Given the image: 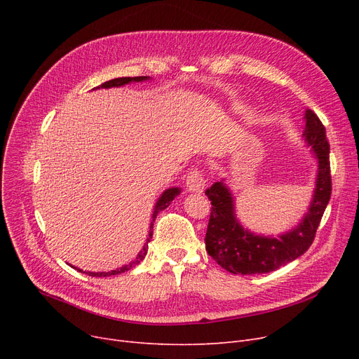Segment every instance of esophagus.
<instances>
[{
  "label": "esophagus",
  "mask_w": 359,
  "mask_h": 359,
  "mask_svg": "<svg viewBox=\"0 0 359 359\" xmlns=\"http://www.w3.org/2000/svg\"><path fill=\"white\" fill-rule=\"evenodd\" d=\"M205 184H206V179L202 170L199 168H192L191 173L187 175L186 177V187L189 189L191 192H196L201 194L205 189Z\"/></svg>",
  "instance_id": "obj_1"
}]
</instances>
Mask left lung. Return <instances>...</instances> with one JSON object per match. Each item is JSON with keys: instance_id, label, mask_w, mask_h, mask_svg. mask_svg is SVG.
<instances>
[{"instance_id": "left-lung-1", "label": "left lung", "mask_w": 359, "mask_h": 359, "mask_svg": "<svg viewBox=\"0 0 359 359\" xmlns=\"http://www.w3.org/2000/svg\"><path fill=\"white\" fill-rule=\"evenodd\" d=\"M304 119L303 135L318 160V173L310 210L297 229L279 238L255 236L238 224L227 186L215 182L205 191L212 205L205 236L206 252L225 271L238 275L268 273L304 255L311 246L332 195L330 145L325 125L311 109L306 110Z\"/></svg>"}]
</instances>
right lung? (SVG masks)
<instances>
[{
  "label": "right lung",
  "mask_w": 359,
  "mask_h": 359,
  "mask_svg": "<svg viewBox=\"0 0 359 359\" xmlns=\"http://www.w3.org/2000/svg\"><path fill=\"white\" fill-rule=\"evenodd\" d=\"M144 80H147V77H122V79H115V80H109V81H106V83H103V84H100L99 87H96V88H109V87H121V86H123V84H128V83H130V81H144ZM180 194V189L179 187H172V189H167L161 196H160V199H158V202L156 203V210H154V212H153V222L156 221V217H157V214L160 212V211H163V210H165L167 206L170 205V202H172L177 195ZM153 222H151V227H149V234H148V238H147V244L145 246L142 248V250H141V253L138 255V257H137V260L135 262H130L129 265H125V266H122L121 269H116V271H111V272H97V273H94V272H88V275L90 276H110V275H118V273H123V272H126V271H129V269H132L134 266H137L138 263L145 257V255H147V250H148V241L151 240V237H153ZM81 272V271H80Z\"/></svg>",
  "instance_id": "add662e5"
}]
</instances>
